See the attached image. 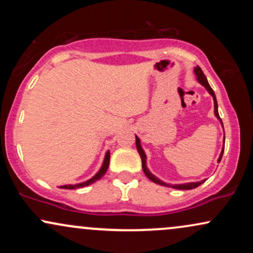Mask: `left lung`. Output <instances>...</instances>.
I'll return each instance as SVG.
<instances>
[{"label": "left lung", "mask_w": 253, "mask_h": 253, "mask_svg": "<svg viewBox=\"0 0 253 253\" xmlns=\"http://www.w3.org/2000/svg\"><path fill=\"white\" fill-rule=\"evenodd\" d=\"M194 72H195V75H196V77H197V81H199V83L202 84V85L205 86L206 89H207V91L210 92V94L211 95V97H213V100H214V114H215V117H216L217 119H219L220 123H221V125H222L221 119H220V117H219V112H217V102H216L215 94H214L213 89L211 88V85H210V83H208L207 78H206L205 74H203V71L201 70V68H200V66H196V68L194 69ZM222 127H223V125H222ZM135 145H136V150H138L139 155H140V157H141V163H143L144 173H145V175H146L147 178H150L151 181L157 183V184L164 185V187H171V188H173V189L190 190V189H194V188H197L200 184H202L203 182H206V179H202L201 182H190V183H184V184H175V185H172V184H168V183L161 181V179H159L158 177H156L155 175H152V173L150 172V170L147 169V167H146V155H145L143 147H141L140 139H139L136 135H135ZM223 149H225V145H223V146H222L221 153H220L219 159H217V163H220V161H221L222 155H223Z\"/></svg>", "instance_id": "1"}]
</instances>
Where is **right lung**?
<instances>
[{
    "label": "right lung",
    "instance_id": "add662e5",
    "mask_svg": "<svg viewBox=\"0 0 253 253\" xmlns=\"http://www.w3.org/2000/svg\"><path fill=\"white\" fill-rule=\"evenodd\" d=\"M109 159H110V152H109V151H107L106 156H104V161H103L102 167H101V169L97 171V173L94 177H91V178L88 179V181H85V182H83V183H78V184L62 185V187H60V188H63V189H76V188L86 187V185H90V184H92V183H94V182L98 181V179H100L101 177H103L104 173L107 172V169H108V167H109Z\"/></svg>",
    "mask_w": 253,
    "mask_h": 253
}]
</instances>
